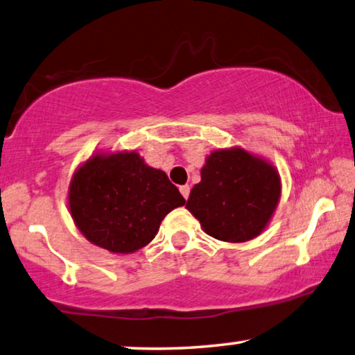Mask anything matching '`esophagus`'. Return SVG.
<instances>
[{"label":"esophagus","mask_w":355,"mask_h":355,"mask_svg":"<svg viewBox=\"0 0 355 355\" xmlns=\"http://www.w3.org/2000/svg\"><path fill=\"white\" fill-rule=\"evenodd\" d=\"M180 193H182L184 199H188L189 198V187H188V184H183V187H180Z\"/></svg>","instance_id":"esophagus-1"}]
</instances>
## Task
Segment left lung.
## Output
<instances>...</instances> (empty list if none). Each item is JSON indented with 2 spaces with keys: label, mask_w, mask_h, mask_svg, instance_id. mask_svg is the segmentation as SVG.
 <instances>
[{
  "label": "left lung",
  "mask_w": 355,
  "mask_h": 355,
  "mask_svg": "<svg viewBox=\"0 0 355 355\" xmlns=\"http://www.w3.org/2000/svg\"><path fill=\"white\" fill-rule=\"evenodd\" d=\"M280 198L276 168L245 150L214 151L200 171L187 209L209 236L245 242L266 228Z\"/></svg>",
  "instance_id": "left-lung-1"
}]
</instances>
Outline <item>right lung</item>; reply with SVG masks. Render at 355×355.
Here are the masks:
<instances>
[{
    "label": "right lung",
    "mask_w": 355,
    "mask_h": 355,
    "mask_svg": "<svg viewBox=\"0 0 355 355\" xmlns=\"http://www.w3.org/2000/svg\"><path fill=\"white\" fill-rule=\"evenodd\" d=\"M184 202L166 173L146 166L137 153L91 157L68 191L79 231L113 253H132L150 244L164 216Z\"/></svg>",
    "instance_id": "right-lung-1"
}]
</instances>
